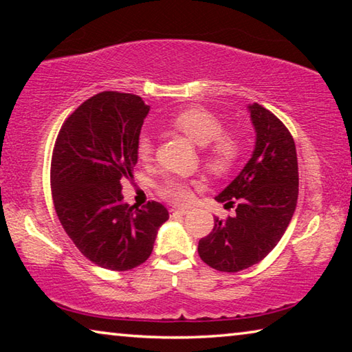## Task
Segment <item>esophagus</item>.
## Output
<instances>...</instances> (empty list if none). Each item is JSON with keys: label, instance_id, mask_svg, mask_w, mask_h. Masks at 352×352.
<instances>
[{"label": "esophagus", "instance_id": "34e87169", "mask_svg": "<svg viewBox=\"0 0 352 352\" xmlns=\"http://www.w3.org/2000/svg\"><path fill=\"white\" fill-rule=\"evenodd\" d=\"M184 214H188L186 210H175V208H172L170 210V216L175 217V216H184Z\"/></svg>", "mask_w": 352, "mask_h": 352}]
</instances>
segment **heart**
<instances>
[{
  "label": "heart",
  "mask_w": 352,
  "mask_h": 352,
  "mask_svg": "<svg viewBox=\"0 0 352 352\" xmlns=\"http://www.w3.org/2000/svg\"><path fill=\"white\" fill-rule=\"evenodd\" d=\"M170 126L183 133L195 146L204 148V163L212 174L223 175L231 170L241 155V141L233 133L223 132V122L212 111L204 107H190L172 118ZM153 152L152 141L141 135L136 144V153L141 162H151ZM160 194L177 206H186L192 200V184L180 178H166L160 186Z\"/></svg>",
  "instance_id": "1"
}]
</instances>
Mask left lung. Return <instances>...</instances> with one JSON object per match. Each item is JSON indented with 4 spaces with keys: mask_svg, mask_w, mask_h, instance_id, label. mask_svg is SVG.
<instances>
[{
    "mask_svg": "<svg viewBox=\"0 0 352 352\" xmlns=\"http://www.w3.org/2000/svg\"><path fill=\"white\" fill-rule=\"evenodd\" d=\"M256 141L243 169L222 192L219 204L237 201L236 216L214 219L199 241L201 261L219 272H241L269 254L294 216L298 200V162L294 138L284 124L259 104H248Z\"/></svg>",
    "mask_w": 352,
    "mask_h": 352,
    "instance_id": "8db88e82",
    "label": "left lung"
}]
</instances>
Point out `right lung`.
Here are the masks:
<instances>
[{
	"mask_svg": "<svg viewBox=\"0 0 352 352\" xmlns=\"http://www.w3.org/2000/svg\"><path fill=\"white\" fill-rule=\"evenodd\" d=\"M151 107L140 96L104 91L85 100L58 132L51 189L65 233L102 269L130 270L153 250L169 212L158 201H124L122 180L133 177L136 144Z\"/></svg>",
	"mask_w": 352,
	"mask_h": 352,
	"instance_id": "1",
	"label": "right lung"
}]
</instances>
